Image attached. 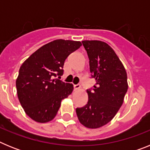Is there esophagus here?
Instances as JSON below:
<instances>
[{
    "mask_svg": "<svg viewBox=\"0 0 150 150\" xmlns=\"http://www.w3.org/2000/svg\"><path fill=\"white\" fill-rule=\"evenodd\" d=\"M74 90L75 91H78V90L80 89L81 86H80V85H74Z\"/></svg>",
    "mask_w": 150,
    "mask_h": 150,
    "instance_id": "obj_1",
    "label": "esophagus"
}]
</instances>
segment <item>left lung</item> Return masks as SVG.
<instances>
[{"label": "left lung", "mask_w": 150, "mask_h": 150, "mask_svg": "<svg viewBox=\"0 0 150 150\" xmlns=\"http://www.w3.org/2000/svg\"><path fill=\"white\" fill-rule=\"evenodd\" d=\"M89 59L90 72L95 79L93 91H87L86 106L76 108L79 122L88 128H98L113 119L128 90L127 73L114 50L100 40L82 41Z\"/></svg>", "instance_id": "8db88e82"}]
</instances>
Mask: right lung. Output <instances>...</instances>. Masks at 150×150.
<instances>
[{"instance_id": "obj_1", "label": "right lung", "mask_w": 150, "mask_h": 150, "mask_svg": "<svg viewBox=\"0 0 150 150\" xmlns=\"http://www.w3.org/2000/svg\"><path fill=\"white\" fill-rule=\"evenodd\" d=\"M82 46L79 41L59 39L41 46L20 67L16 81L17 95L26 114L34 121H52L74 86L56 78L63 74L68 55Z\"/></svg>"}]
</instances>
